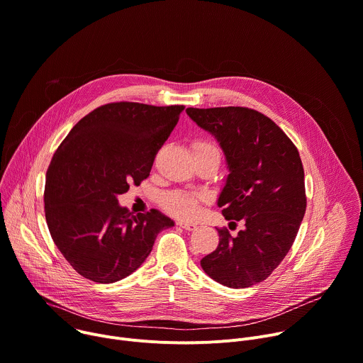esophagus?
Listing matches in <instances>:
<instances>
[{"label": "esophagus", "mask_w": 363, "mask_h": 363, "mask_svg": "<svg viewBox=\"0 0 363 363\" xmlns=\"http://www.w3.org/2000/svg\"><path fill=\"white\" fill-rule=\"evenodd\" d=\"M181 228H184V230H188V231H194L195 228H196V225L195 224H192V223H185V221H178L177 223Z\"/></svg>", "instance_id": "34e87169"}]
</instances>
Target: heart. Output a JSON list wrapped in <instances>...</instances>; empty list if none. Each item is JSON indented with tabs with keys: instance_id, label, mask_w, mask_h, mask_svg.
<instances>
[{
	"instance_id": "obj_1",
	"label": "heart",
	"mask_w": 363,
	"mask_h": 363,
	"mask_svg": "<svg viewBox=\"0 0 363 363\" xmlns=\"http://www.w3.org/2000/svg\"><path fill=\"white\" fill-rule=\"evenodd\" d=\"M192 149H194V157L195 155H203V153H213V152H218L217 146L208 140H195L192 143ZM220 153V152H218ZM203 198L199 195H192V194H186V192H181V191H174L167 194L162 198V205L164 208L179 217V218H192L196 211H198V205Z\"/></svg>"
}]
</instances>
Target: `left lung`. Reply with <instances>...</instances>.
Here are the masks:
<instances>
[{
  "label": "left lung",
  "mask_w": 363,
  "mask_h": 363,
  "mask_svg": "<svg viewBox=\"0 0 363 363\" xmlns=\"http://www.w3.org/2000/svg\"><path fill=\"white\" fill-rule=\"evenodd\" d=\"M224 150L230 171L218 198L235 237L218 228V247L201 260L211 279L233 289L266 280L291 248L306 213L304 171L297 147L267 116L248 108L186 109Z\"/></svg>",
  "instance_id": "obj_1"
}]
</instances>
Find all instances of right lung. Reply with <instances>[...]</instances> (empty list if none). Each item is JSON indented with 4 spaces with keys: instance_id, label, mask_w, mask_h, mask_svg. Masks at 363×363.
<instances>
[{
    "instance_id": "1",
    "label": "right lung",
    "mask_w": 363,
    "mask_h": 363,
    "mask_svg": "<svg viewBox=\"0 0 363 363\" xmlns=\"http://www.w3.org/2000/svg\"><path fill=\"white\" fill-rule=\"evenodd\" d=\"M182 105H103L69 132L45 174L44 213L55 244L84 279L109 284L142 266L174 221L150 210L133 216L118 202L149 177Z\"/></svg>"
}]
</instances>
